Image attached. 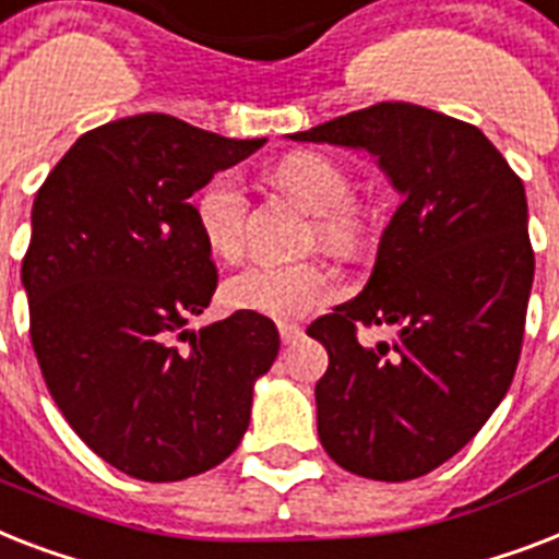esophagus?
Masks as SVG:
<instances>
[{"mask_svg": "<svg viewBox=\"0 0 559 559\" xmlns=\"http://www.w3.org/2000/svg\"><path fill=\"white\" fill-rule=\"evenodd\" d=\"M280 337H283L285 346H288V343H297L302 337V329L297 323H288V320H283V323H280Z\"/></svg>", "mask_w": 559, "mask_h": 559, "instance_id": "obj_1", "label": "esophagus"}]
</instances>
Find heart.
Instances as JSON below:
<instances>
[{"instance_id":"1","label":"heart","mask_w":559,"mask_h":559,"mask_svg":"<svg viewBox=\"0 0 559 559\" xmlns=\"http://www.w3.org/2000/svg\"><path fill=\"white\" fill-rule=\"evenodd\" d=\"M274 181L317 216V236L329 251L355 253L369 236V216L352 202L355 185L349 169L332 155L317 150L288 153L274 169ZM245 202L242 185L230 173H218L202 190L195 204V218L204 242L218 259L234 262L245 245ZM230 306L257 314L292 320L306 317L337 294V276L320 262L297 265H253L236 274L225 288Z\"/></svg>"}]
</instances>
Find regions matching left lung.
<instances>
[{"label":"left lung","instance_id":"obj_1","mask_svg":"<svg viewBox=\"0 0 559 559\" xmlns=\"http://www.w3.org/2000/svg\"><path fill=\"white\" fill-rule=\"evenodd\" d=\"M378 158L401 204L369 283L308 325L329 352L317 432L349 473L418 479L481 430L516 372L534 251L520 176L479 129L413 103L294 132ZM357 324H392V344L360 347Z\"/></svg>","mask_w":559,"mask_h":559}]
</instances>
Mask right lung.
I'll return each instance as SVG.
<instances>
[{"instance_id": "obj_1", "label": "right lung", "mask_w": 559, "mask_h": 559, "mask_svg": "<svg viewBox=\"0 0 559 559\" xmlns=\"http://www.w3.org/2000/svg\"><path fill=\"white\" fill-rule=\"evenodd\" d=\"M262 144L155 111L111 120L34 199L22 285L39 369L71 430L127 476L204 473L248 430L280 334L257 311L187 329L218 283L190 195Z\"/></svg>"}]
</instances>
